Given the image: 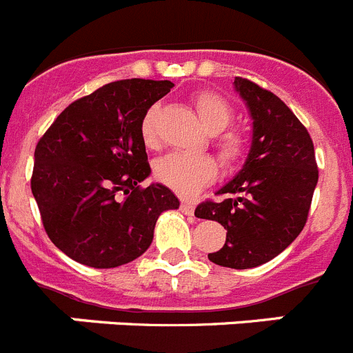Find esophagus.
<instances>
[{
  "label": "esophagus",
  "instance_id": "obj_1",
  "mask_svg": "<svg viewBox=\"0 0 353 353\" xmlns=\"http://www.w3.org/2000/svg\"><path fill=\"white\" fill-rule=\"evenodd\" d=\"M180 210H182L185 215H192L194 214V203H191V201H182Z\"/></svg>",
  "mask_w": 353,
  "mask_h": 353
}]
</instances>
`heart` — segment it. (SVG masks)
Listing matches in <instances>:
<instances>
[{"label":"heart","mask_w":353,"mask_h":353,"mask_svg":"<svg viewBox=\"0 0 353 353\" xmlns=\"http://www.w3.org/2000/svg\"><path fill=\"white\" fill-rule=\"evenodd\" d=\"M198 117L210 134H219L230 125L233 111L223 97L214 92H201L194 97ZM159 105L146 109L141 120V139L146 146L157 145ZM219 159L226 168L235 166L244 154V141L239 134L228 132L217 143ZM155 179L180 196H192L201 191L217 174V164L208 155L180 154L173 152L159 159L154 166Z\"/></svg>","instance_id":"1"}]
</instances>
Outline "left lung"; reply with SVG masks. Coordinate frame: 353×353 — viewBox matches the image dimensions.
<instances>
[{
    "instance_id": "obj_1",
    "label": "left lung",
    "mask_w": 353,
    "mask_h": 353,
    "mask_svg": "<svg viewBox=\"0 0 353 353\" xmlns=\"http://www.w3.org/2000/svg\"><path fill=\"white\" fill-rule=\"evenodd\" d=\"M233 84L251 114V148L242 170L217 191L226 198L198 205L194 215L226 230V244L208 260L252 269L276 258L302 232L318 168L310 132L279 97L242 77Z\"/></svg>"
}]
</instances>
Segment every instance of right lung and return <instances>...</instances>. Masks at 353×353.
<instances>
[{
	"label": "right lung",
	"instance_id": "add662e5",
	"mask_svg": "<svg viewBox=\"0 0 353 353\" xmlns=\"http://www.w3.org/2000/svg\"><path fill=\"white\" fill-rule=\"evenodd\" d=\"M171 81L123 79L72 102L35 148L31 192L46 233L68 258L93 269L136 260L154 240L159 215L180 207L148 179L141 120Z\"/></svg>",
	"mask_w": 353,
	"mask_h": 353
}]
</instances>
